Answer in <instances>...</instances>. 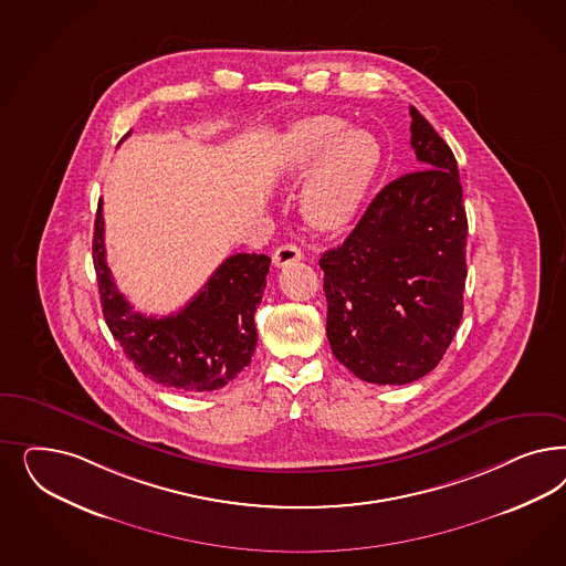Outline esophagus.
Here are the masks:
<instances>
[{
  "mask_svg": "<svg viewBox=\"0 0 566 566\" xmlns=\"http://www.w3.org/2000/svg\"><path fill=\"white\" fill-rule=\"evenodd\" d=\"M302 250L295 245V243H285V245H281V248H276L273 254V264L276 269H281V266H287V264H293V262H300L302 260Z\"/></svg>",
  "mask_w": 566,
  "mask_h": 566,
  "instance_id": "obj_1",
  "label": "esophagus"
}]
</instances>
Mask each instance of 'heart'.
I'll list each match as a JSON object with an SVG mask.
<instances>
[{"instance_id":"obj_1","label":"heart","mask_w":566,"mask_h":566,"mask_svg":"<svg viewBox=\"0 0 566 566\" xmlns=\"http://www.w3.org/2000/svg\"><path fill=\"white\" fill-rule=\"evenodd\" d=\"M384 160L379 139L337 116L297 120L281 142L279 172L285 181L304 177L302 210L318 229H339L354 219Z\"/></svg>"}]
</instances>
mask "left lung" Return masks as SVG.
Segmentation results:
<instances>
[{
	"label": "left lung",
	"instance_id": "1",
	"mask_svg": "<svg viewBox=\"0 0 566 566\" xmlns=\"http://www.w3.org/2000/svg\"><path fill=\"white\" fill-rule=\"evenodd\" d=\"M419 170L385 185L321 258L333 356L366 384L431 373L457 335L469 222L450 146L410 106Z\"/></svg>",
	"mask_w": 566,
	"mask_h": 566
}]
</instances>
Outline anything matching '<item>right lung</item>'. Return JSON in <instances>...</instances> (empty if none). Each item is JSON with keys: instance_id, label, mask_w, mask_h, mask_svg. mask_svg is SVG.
<instances>
[{"instance_id": "add662e5", "label": "right lung", "mask_w": 566, "mask_h": 566, "mask_svg": "<svg viewBox=\"0 0 566 566\" xmlns=\"http://www.w3.org/2000/svg\"><path fill=\"white\" fill-rule=\"evenodd\" d=\"M127 137L128 133L120 142ZM93 266L109 333L135 368L154 384L179 391H214L252 363L258 344L254 314L266 287L269 255H229L185 308L160 318L146 316L133 311L114 285L106 264L99 200Z\"/></svg>"}]
</instances>
